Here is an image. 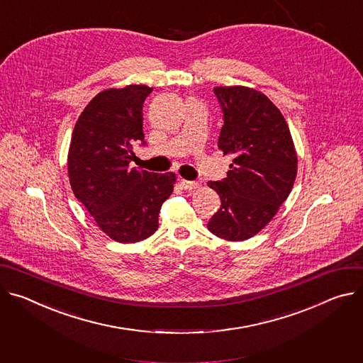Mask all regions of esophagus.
Wrapping results in <instances>:
<instances>
[{
  "mask_svg": "<svg viewBox=\"0 0 363 363\" xmlns=\"http://www.w3.org/2000/svg\"><path fill=\"white\" fill-rule=\"evenodd\" d=\"M181 185L184 189L186 191H194L196 188H200L199 182H194V181H186V179H181Z\"/></svg>",
  "mask_w": 363,
  "mask_h": 363,
  "instance_id": "34e87169",
  "label": "esophagus"
}]
</instances>
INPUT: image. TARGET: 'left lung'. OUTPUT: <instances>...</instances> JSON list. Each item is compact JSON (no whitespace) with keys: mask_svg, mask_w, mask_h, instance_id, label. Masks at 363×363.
I'll return each instance as SVG.
<instances>
[{"mask_svg":"<svg viewBox=\"0 0 363 363\" xmlns=\"http://www.w3.org/2000/svg\"><path fill=\"white\" fill-rule=\"evenodd\" d=\"M224 124L218 149L232 155L227 178L210 181L220 210L207 227L228 242L253 238L278 213L296 178V152L289 127L269 98L257 89L216 86Z\"/></svg>","mask_w":363,"mask_h":363,"instance_id":"obj_1","label":"left lung"}]
</instances>
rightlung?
<instances>
[{"mask_svg":"<svg viewBox=\"0 0 363 363\" xmlns=\"http://www.w3.org/2000/svg\"><path fill=\"white\" fill-rule=\"evenodd\" d=\"M146 85L108 88L81 113L68 153V175L77 199L96 225L118 243H136L157 230L162 204L174 192V172L128 168L133 146L145 145Z\"/></svg>","mask_w":363,"mask_h":363,"instance_id":"add662e5","label":"right lung"}]
</instances>
